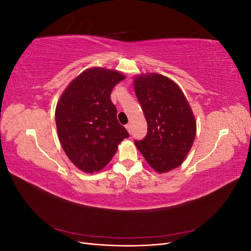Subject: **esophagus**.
Wrapping results in <instances>:
<instances>
[{
    "mask_svg": "<svg viewBox=\"0 0 251 251\" xmlns=\"http://www.w3.org/2000/svg\"><path fill=\"white\" fill-rule=\"evenodd\" d=\"M126 128L127 130V132L131 134V132H132V125H131V124H127V125L126 126Z\"/></svg>",
    "mask_w": 251,
    "mask_h": 251,
    "instance_id": "obj_1",
    "label": "esophagus"
}]
</instances>
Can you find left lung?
Instances as JSON below:
<instances>
[{"mask_svg":"<svg viewBox=\"0 0 251 251\" xmlns=\"http://www.w3.org/2000/svg\"><path fill=\"white\" fill-rule=\"evenodd\" d=\"M134 90L148 123L147 136L135 146L157 173L178 168L192 149L197 131L185 95L176 82L157 73L137 75Z\"/></svg>","mask_w":251,"mask_h":251,"instance_id":"obj_1","label":"left lung"}]
</instances>
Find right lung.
<instances>
[{"label": "right lung", "instance_id": "obj_1", "mask_svg": "<svg viewBox=\"0 0 251 251\" xmlns=\"http://www.w3.org/2000/svg\"><path fill=\"white\" fill-rule=\"evenodd\" d=\"M126 76L118 71L91 68L75 77L55 109L58 139L70 161L82 172H100L115 155L128 133L117 120L111 92Z\"/></svg>", "mask_w": 251, "mask_h": 251}]
</instances>
